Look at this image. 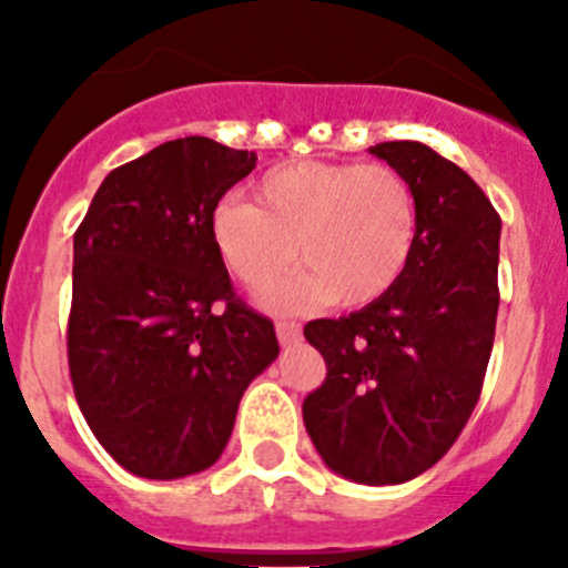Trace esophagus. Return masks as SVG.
Wrapping results in <instances>:
<instances>
[{
    "label": "esophagus",
    "instance_id": "1",
    "mask_svg": "<svg viewBox=\"0 0 568 568\" xmlns=\"http://www.w3.org/2000/svg\"><path fill=\"white\" fill-rule=\"evenodd\" d=\"M274 329H277L280 346H291V343H296L302 337V326L296 321H277Z\"/></svg>",
    "mask_w": 568,
    "mask_h": 568
}]
</instances>
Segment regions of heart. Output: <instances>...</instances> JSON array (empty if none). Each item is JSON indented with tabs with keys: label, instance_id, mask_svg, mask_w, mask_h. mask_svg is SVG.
<instances>
[{
	"label": "heart",
	"instance_id": "b5f03b06",
	"mask_svg": "<svg viewBox=\"0 0 568 568\" xmlns=\"http://www.w3.org/2000/svg\"><path fill=\"white\" fill-rule=\"evenodd\" d=\"M255 205L222 200L211 242L227 272L263 288L300 257L302 272L266 294L274 311L316 302L363 307L382 300L409 266L417 197L390 164L285 162L257 178Z\"/></svg>",
	"mask_w": 568,
	"mask_h": 568
}]
</instances>
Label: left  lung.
<instances>
[{
  "label": "left lung",
  "mask_w": 568,
  "mask_h": 568,
  "mask_svg": "<svg viewBox=\"0 0 568 568\" xmlns=\"http://www.w3.org/2000/svg\"><path fill=\"white\" fill-rule=\"evenodd\" d=\"M371 153L415 189V252L382 300L305 326L326 379L302 417L326 467L387 486L443 459L478 404L500 305V216L423 142H379Z\"/></svg>",
  "instance_id": "1"
}]
</instances>
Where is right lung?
<instances>
[{
  "label": "right lung",
  "instance_id": "right-lung-1",
  "mask_svg": "<svg viewBox=\"0 0 568 568\" xmlns=\"http://www.w3.org/2000/svg\"><path fill=\"white\" fill-rule=\"evenodd\" d=\"M255 162L209 136L164 142L104 178L73 236V393L106 454L140 478L209 469L280 354L211 242V211Z\"/></svg>",
  "mask_w": 568,
  "mask_h": 568
}]
</instances>
